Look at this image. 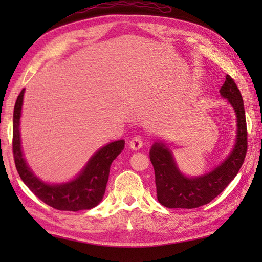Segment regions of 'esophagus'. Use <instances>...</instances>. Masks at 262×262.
Here are the masks:
<instances>
[{"label": "esophagus", "mask_w": 262, "mask_h": 262, "mask_svg": "<svg viewBox=\"0 0 262 262\" xmlns=\"http://www.w3.org/2000/svg\"><path fill=\"white\" fill-rule=\"evenodd\" d=\"M129 146L133 149H140L143 146V138L140 135L134 136L129 142Z\"/></svg>", "instance_id": "34e87169"}]
</instances>
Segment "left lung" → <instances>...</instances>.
<instances>
[{
  "label": "left lung",
  "instance_id": "1",
  "mask_svg": "<svg viewBox=\"0 0 262 262\" xmlns=\"http://www.w3.org/2000/svg\"><path fill=\"white\" fill-rule=\"evenodd\" d=\"M221 94L229 100L236 113L237 136L235 146L223 163L209 173L199 178L182 176L165 145L155 143L149 149L154 168L157 196L161 205L168 208H196L210 203L234 179L246 159L248 130L246 111L241 92L230 75H226Z\"/></svg>",
  "mask_w": 262,
  "mask_h": 262
}]
</instances>
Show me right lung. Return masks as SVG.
<instances>
[{
  "mask_svg": "<svg viewBox=\"0 0 262 262\" xmlns=\"http://www.w3.org/2000/svg\"><path fill=\"white\" fill-rule=\"evenodd\" d=\"M24 93L25 89H22L14 105L12 140L15 168L22 181L35 196L55 209L77 211L96 207L104 194L110 165L124 149L125 141H116L99 149L89 161L82 173L73 181L64 185L43 183L28 168L21 151L19 126Z\"/></svg>",
  "mask_w": 262,
  "mask_h": 262,
  "instance_id": "1",
  "label": "right lung"
}]
</instances>
